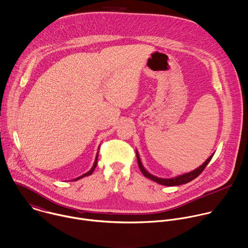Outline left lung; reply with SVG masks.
I'll use <instances>...</instances> for the list:
<instances>
[{
  "label": "left lung",
  "instance_id": "left-lung-1",
  "mask_svg": "<svg viewBox=\"0 0 248 248\" xmlns=\"http://www.w3.org/2000/svg\"><path fill=\"white\" fill-rule=\"evenodd\" d=\"M214 154H212L202 164L201 167H199L198 169H196L195 170H192L191 172H188V173H185V174H182V175H178L176 177H172V178H159V177H156L151 173H149L145 168L143 167V164L141 162V159H140V156H139V154L138 152L136 151V156H137V161H138V166H139V169L141 170V172L143 173V175L160 185H163V186H179V185H182V184H186V183H189L191 182L192 180H194L196 177H198L202 172V170L205 169V167L208 164V162L211 160L212 156H213Z\"/></svg>",
  "mask_w": 248,
  "mask_h": 248
}]
</instances>
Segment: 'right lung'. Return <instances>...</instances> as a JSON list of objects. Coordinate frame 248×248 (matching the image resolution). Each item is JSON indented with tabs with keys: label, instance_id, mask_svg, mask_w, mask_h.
<instances>
[{
	"label": "right lung",
	"instance_id": "right-lung-1",
	"mask_svg": "<svg viewBox=\"0 0 248 248\" xmlns=\"http://www.w3.org/2000/svg\"><path fill=\"white\" fill-rule=\"evenodd\" d=\"M98 149H99V148H98ZM97 158H98V152H97L96 156H95V160H94V163H93V167L91 169V170H90V171H88V172H87V173H85V174H82V175H80V176L77 177L76 179H73V181H77V180L81 179V178H84V177H86V176L92 175V174H93V170H95V168H96V164H97Z\"/></svg>",
	"mask_w": 248,
	"mask_h": 248
}]
</instances>
